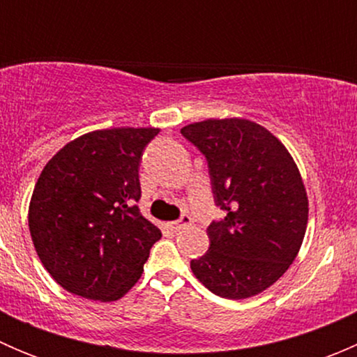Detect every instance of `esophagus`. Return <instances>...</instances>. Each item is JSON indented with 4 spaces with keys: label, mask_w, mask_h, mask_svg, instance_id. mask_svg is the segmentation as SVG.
<instances>
[{
    "label": "esophagus",
    "mask_w": 357,
    "mask_h": 357,
    "mask_svg": "<svg viewBox=\"0 0 357 357\" xmlns=\"http://www.w3.org/2000/svg\"><path fill=\"white\" fill-rule=\"evenodd\" d=\"M190 225H192V218L185 214V215H181V218H179L178 221L169 222V228H171L172 231H179V229L186 228V226H190Z\"/></svg>",
    "instance_id": "34e87169"
}]
</instances>
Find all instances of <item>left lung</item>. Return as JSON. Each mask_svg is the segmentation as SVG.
<instances>
[{
	"instance_id": "1",
	"label": "left lung",
	"mask_w": 357,
	"mask_h": 357,
	"mask_svg": "<svg viewBox=\"0 0 357 357\" xmlns=\"http://www.w3.org/2000/svg\"><path fill=\"white\" fill-rule=\"evenodd\" d=\"M181 135L207 157L225 221L207 228L211 247L190 262L197 280L225 298H248L278 282L304 242L309 200L287 146L242 117L205 119Z\"/></svg>"
}]
</instances>
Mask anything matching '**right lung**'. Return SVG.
<instances>
[{
    "instance_id": "right-lung-1",
    "label": "right lung",
    "mask_w": 357,
    "mask_h": 357,
    "mask_svg": "<svg viewBox=\"0 0 357 357\" xmlns=\"http://www.w3.org/2000/svg\"><path fill=\"white\" fill-rule=\"evenodd\" d=\"M158 128L86 132L60 149L39 174L29 229L39 261L70 294L89 301L124 297L162 236L136 202L139 162Z\"/></svg>"
}]
</instances>
